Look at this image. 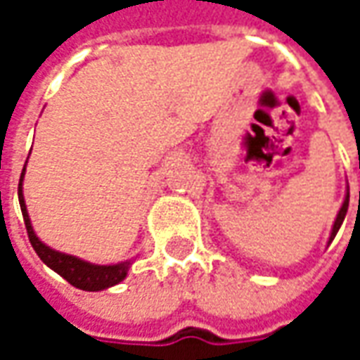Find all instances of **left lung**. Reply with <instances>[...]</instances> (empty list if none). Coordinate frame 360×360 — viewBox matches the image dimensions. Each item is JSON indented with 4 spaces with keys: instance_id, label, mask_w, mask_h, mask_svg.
Masks as SVG:
<instances>
[{
    "instance_id": "8db88e82",
    "label": "left lung",
    "mask_w": 360,
    "mask_h": 360,
    "mask_svg": "<svg viewBox=\"0 0 360 360\" xmlns=\"http://www.w3.org/2000/svg\"><path fill=\"white\" fill-rule=\"evenodd\" d=\"M347 210H349V192H347V196H345V202H342L339 214H337V220H335V224H333V232H330V238H328V242H333V238L337 236V232H339L340 224H342V220H345V216H347Z\"/></svg>"
}]
</instances>
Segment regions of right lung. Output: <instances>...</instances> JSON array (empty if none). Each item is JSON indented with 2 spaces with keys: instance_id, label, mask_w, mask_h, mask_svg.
I'll list each match as a JSON object with an SVG mask.
<instances>
[{
  "instance_id": "add662e5",
  "label": "right lung",
  "mask_w": 360,
  "mask_h": 360,
  "mask_svg": "<svg viewBox=\"0 0 360 360\" xmlns=\"http://www.w3.org/2000/svg\"><path fill=\"white\" fill-rule=\"evenodd\" d=\"M23 174H25V166H23V172H21L20 186H18V198H20L21 214H23V222H25V230H27L30 242H32V246H34V250L37 252V256L44 260V264H48L49 269L56 270V272H58L60 276H63L72 286L82 288V290H90V292L104 290V288H110V286H114V284L122 283V281L126 278V274H128L131 260L118 262V264H91V262H86V260L77 258V256L58 252V250L49 248L48 244H44V242L35 236L32 220H30L27 208H25V200H23V188H21Z\"/></svg>"
}]
</instances>
